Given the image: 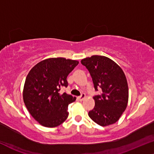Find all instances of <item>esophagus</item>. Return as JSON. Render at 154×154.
<instances>
[{"mask_svg": "<svg viewBox=\"0 0 154 154\" xmlns=\"http://www.w3.org/2000/svg\"><path fill=\"white\" fill-rule=\"evenodd\" d=\"M85 97H86V95H85V94H82L81 96H79L78 97V99L79 101H83L85 99Z\"/></svg>", "mask_w": 154, "mask_h": 154, "instance_id": "esophagus-1", "label": "esophagus"}]
</instances>
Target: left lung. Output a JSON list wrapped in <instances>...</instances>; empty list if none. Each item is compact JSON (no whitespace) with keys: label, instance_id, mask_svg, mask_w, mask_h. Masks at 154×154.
Instances as JSON below:
<instances>
[{"label":"left lung","instance_id":"8db88e82","mask_svg":"<svg viewBox=\"0 0 154 154\" xmlns=\"http://www.w3.org/2000/svg\"><path fill=\"white\" fill-rule=\"evenodd\" d=\"M88 69L95 91L102 89L101 94L95 95V106L89 112V116L102 126L116 123L125 111L129 100V88L126 76L119 66L109 58L93 55L81 60Z\"/></svg>","mask_w":154,"mask_h":154}]
</instances>
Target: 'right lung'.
Segmentation results:
<instances>
[{"label":"right lung","instance_id":"add662e5","mask_svg":"<svg viewBox=\"0 0 154 154\" xmlns=\"http://www.w3.org/2000/svg\"><path fill=\"white\" fill-rule=\"evenodd\" d=\"M79 62L63 57L49 58L35 65L29 72L23 89V101L28 112L45 127H55L67 119L68 104L75 97L60 87L68 86L67 77Z\"/></svg>","mask_w":154,"mask_h":154}]
</instances>
